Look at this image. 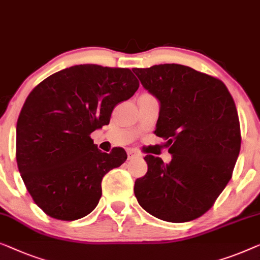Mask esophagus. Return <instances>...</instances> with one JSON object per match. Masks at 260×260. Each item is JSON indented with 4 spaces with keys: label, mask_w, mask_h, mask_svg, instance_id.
<instances>
[{
    "label": "esophagus",
    "mask_w": 260,
    "mask_h": 260,
    "mask_svg": "<svg viewBox=\"0 0 260 260\" xmlns=\"http://www.w3.org/2000/svg\"><path fill=\"white\" fill-rule=\"evenodd\" d=\"M138 156L139 153L135 151V150H129V151H127V158H129V159H133V158L138 157Z\"/></svg>",
    "instance_id": "obj_1"
}]
</instances>
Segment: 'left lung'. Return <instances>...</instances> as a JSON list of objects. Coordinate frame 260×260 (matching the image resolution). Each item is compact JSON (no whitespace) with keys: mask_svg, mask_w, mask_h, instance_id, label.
I'll return each mask as SVG.
<instances>
[{"mask_svg":"<svg viewBox=\"0 0 260 260\" xmlns=\"http://www.w3.org/2000/svg\"><path fill=\"white\" fill-rule=\"evenodd\" d=\"M133 71L159 101L155 134L167 141L169 164L146 155L148 172L135 182L139 205L158 219L184 223L211 209L231 179L240 151L235 101L223 82L182 64Z\"/></svg>","mask_w":260,"mask_h":260,"instance_id":"1","label":"left lung"}]
</instances>
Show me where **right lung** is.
<instances>
[{"label": "right lung", "mask_w": 260, "mask_h": 260, "mask_svg": "<svg viewBox=\"0 0 260 260\" xmlns=\"http://www.w3.org/2000/svg\"><path fill=\"white\" fill-rule=\"evenodd\" d=\"M130 69L80 64L52 74L32 89L16 127V160L28 192L48 216L76 220L96 208L102 179L127 158L102 152L90 134L110 122L118 103L137 91Z\"/></svg>", "instance_id": "right-lung-1"}]
</instances>
